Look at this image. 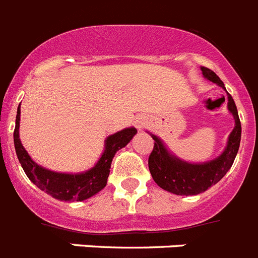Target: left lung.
Listing matches in <instances>:
<instances>
[{
  "label": "left lung",
  "instance_id": "8db88e82",
  "mask_svg": "<svg viewBox=\"0 0 258 258\" xmlns=\"http://www.w3.org/2000/svg\"><path fill=\"white\" fill-rule=\"evenodd\" d=\"M201 71L207 79L225 88L223 82L219 79V76L214 71L208 67H201ZM227 97L228 110L234 115L235 127L230 134L225 152L216 160L207 163H200V165L180 161L165 149L160 139L152 135V138L154 139V147L152 153L149 154L148 166H149L153 180L162 189L171 194L180 195V196L203 194L213 184L218 183L232 166L237 151H239V145H240L241 124L234 98L230 93H227Z\"/></svg>",
  "mask_w": 258,
  "mask_h": 258
}]
</instances>
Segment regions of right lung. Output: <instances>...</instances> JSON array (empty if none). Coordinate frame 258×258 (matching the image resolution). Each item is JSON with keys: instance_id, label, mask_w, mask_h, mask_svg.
Wrapping results in <instances>:
<instances>
[{"instance_id": "right-lung-1", "label": "right lung", "mask_w": 258, "mask_h": 258, "mask_svg": "<svg viewBox=\"0 0 258 258\" xmlns=\"http://www.w3.org/2000/svg\"><path fill=\"white\" fill-rule=\"evenodd\" d=\"M19 120H21V106L18 107L17 119H15L14 145L18 160L21 162L26 175L41 191L61 201H83L101 191L106 185L114 154L120 148L126 147L136 134V128L131 127L109 136L105 144V152L102 153L100 161L96 163L95 167H92L87 172L61 174V172L44 169L31 160V157L28 156L19 140Z\"/></svg>"}]
</instances>
